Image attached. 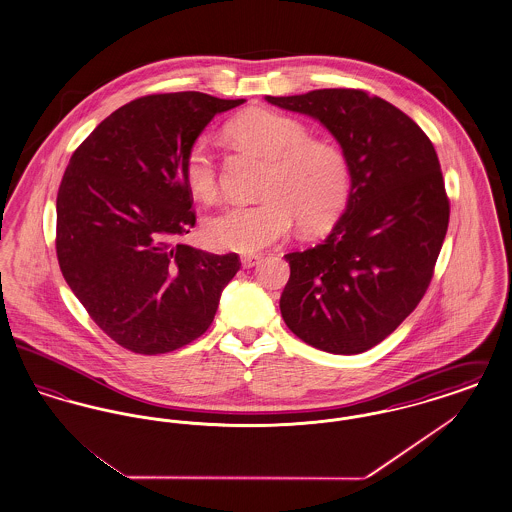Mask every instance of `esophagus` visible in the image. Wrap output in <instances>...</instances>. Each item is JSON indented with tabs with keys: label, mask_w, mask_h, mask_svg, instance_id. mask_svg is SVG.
I'll return each instance as SVG.
<instances>
[{
	"label": "esophagus",
	"mask_w": 512,
	"mask_h": 512,
	"mask_svg": "<svg viewBox=\"0 0 512 512\" xmlns=\"http://www.w3.org/2000/svg\"><path fill=\"white\" fill-rule=\"evenodd\" d=\"M261 255H255V253H249V255H242V265L244 268L255 267V265H259L261 263Z\"/></svg>",
	"instance_id": "obj_1"
}]
</instances>
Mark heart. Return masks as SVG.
I'll list each match as a JSON object with an SVG mask.
<instances>
[{
	"label": "heart",
	"instance_id": "obj_1",
	"mask_svg": "<svg viewBox=\"0 0 512 512\" xmlns=\"http://www.w3.org/2000/svg\"><path fill=\"white\" fill-rule=\"evenodd\" d=\"M228 134L270 159L263 201L232 203L205 222L203 238L215 249L257 253L284 240L295 219L318 230L345 209L353 171L347 153L324 140H311L309 128L270 109H251L230 122ZM184 180L201 201L219 192V167L207 140H195L184 157Z\"/></svg>",
	"mask_w": 512,
	"mask_h": 512
}]
</instances>
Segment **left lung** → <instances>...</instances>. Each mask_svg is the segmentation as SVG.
<instances>
[{"label": "left lung", "mask_w": 512, "mask_h": 512, "mask_svg": "<svg viewBox=\"0 0 512 512\" xmlns=\"http://www.w3.org/2000/svg\"><path fill=\"white\" fill-rule=\"evenodd\" d=\"M268 103L317 119L347 153L353 186L324 242L284 255L280 311L299 340L357 355L386 340L424 297L449 224L438 153L416 122L363 90Z\"/></svg>", "instance_id": "obj_1"}]
</instances>
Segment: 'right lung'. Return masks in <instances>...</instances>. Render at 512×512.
I'll return each mask as SVG.
<instances>
[{"instance_id":"obj_1","label":"right lung","mask_w":512,"mask_h":512,"mask_svg":"<svg viewBox=\"0 0 512 512\" xmlns=\"http://www.w3.org/2000/svg\"><path fill=\"white\" fill-rule=\"evenodd\" d=\"M245 99L153 94L111 113L76 147L57 192L61 272L99 328L159 355L197 340L242 267L178 238L194 228L186 151L215 115Z\"/></svg>"}]
</instances>
